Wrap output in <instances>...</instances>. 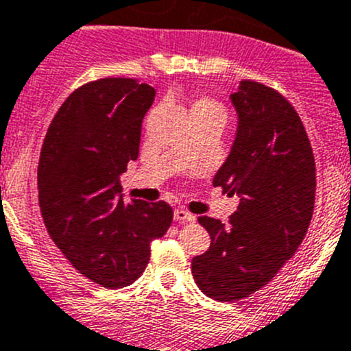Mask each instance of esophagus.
<instances>
[{"label": "esophagus", "mask_w": 351, "mask_h": 351, "mask_svg": "<svg viewBox=\"0 0 351 351\" xmlns=\"http://www.w3.org/2000/svg\"><path fill=\"white\" fill-rule=\"evenodd\" d=\"M175 221H178V223H193L195 221V216H193L192 213H189L186 209H183V207H178V209H175Z\"/></svg>", "instance_id": "esophagus-1"}]
</instances>
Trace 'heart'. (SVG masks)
Segmentation results:
<instances>
[{
	"instance_id": "heart-1",
	"label": "heart",
	"mask_w": 351,
	"mask_h": 351,
	"mask_svg": "<svg viewBox=\"0 0 351 351\" xmlns=\"http://www.w3.org/2000/svg\"><path fill=\"white\" fill-rule=\"evenodd\" d=\"M192 113H217L226 117L223 104L217 103L216 99H210V97H202V99L197 101L192 106Z\"/></svg>"
}]
</instances>
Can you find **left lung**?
I'll return each mask as SVG.
<instances>
[{
    "label": "left lung",
    "mask_w": 351,
    "mask_h": 351,
    "mask_svg": "<svg viewBox=\"0 0 351 351\" xmlns=\"http://www.w3.org/2000/svg\"><path fill=\"white\" fill-rule=\"evenodd\" d=\"M231 101L237 138L213 185L240 204L228 224L199 217L210 247L192 258L197 287L217 302L248 297L276 276L307 234L315 202L314 152L290 101L254 80Z\"/></svg>",
    "instance_id": "left-lung-1"
}]
</instances>
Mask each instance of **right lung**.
<instances>
[{"label":"right lung","mask_w":351,"mask_h":351,"mask_svg":"<svg viewBox=\"0 0 351 351\" xmlns=\"http://www.w3.org/2000/svg\"><path fill=\"white\" fill-rule=\"evenodd\" d=\"M154 96L137 78L87 82L61 104L40 149L37 190L47 233L78 273L104 288L134 283L151 241L171 226L169 204L125 202L118 180L137 159Z\"/></svg>","instance_id":"add662e5"}]
</instances>
